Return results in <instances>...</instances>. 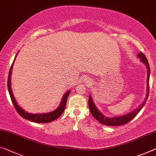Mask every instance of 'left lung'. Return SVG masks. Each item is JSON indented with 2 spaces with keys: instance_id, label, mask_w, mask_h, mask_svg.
Returning a JSON list of instances; mask_svg holds the SVG:
<instances>
[{
  "instance_id": "1",
  "label": "left lung",
  "mask_w": 156,
  "mask_h": 156,
  "mask_svg": "<svg viewBox=\"0 0 156 156\" xmlns=\"http://www.w3.org/2000/svg\"><path fill=\"white\" fill-rule=\"evenodd\" d=\"M138 58H140L141 61L142 63H144L147 66V95H146V98L144 99L142 104L140 105V106L136 108L134 111L130 112V113L127 114L126 115H123L122 116H116V117H112V118H109V117L105 116V115H103L99 110L97 109V107H95L94 102L93 101V99L90 95H89L88 98V107H89V109L93 116L94 118L98 120L100 123L103 124V125H106L108 126H118L124 125V124L128 123V122H130L132 119L135 118L136 116L141 109H142L144 105H145L147 100L148 97V93H149V76H150V68H149V64L147 61V58H146L142 51L137 55Z\"/></svg>"
}]
</instances>
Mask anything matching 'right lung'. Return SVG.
<instances>
[{"instance_id": "1", "label": "right lung", "mask_w": 156, "mask_h": 156, "mask_svg": "<svg viewBox=\"0 0 156 156\" xmlns=\"http://www.w3.org/2000/svg\"><path fill=\"white\" fill-rule=\"evenodd\" d=\"M14 60H15V58H14ZM12 67H13V63L12 65L10 70H9V73L8 75V88L9 95H10L12 102L13 105L14 106V107H15V109L16 110V112H18V114H20L21 116H22L23 119L29 120V121H33V122H35V123H50V122L54 121V120H56V119H58V117L61 116V114H63V112H64L65 108H66L67 100H68L69 94L70 93V90H69L68 91H67L66 93H65L63 98H62L61 100V104H60L58 108H57L56 110H54V111L51 112H49V113H46V114H29L28 112H25L24 110L21 109V107L17 105V102H16V100L15 98H14V96L12 93V88H11V80H10Z\"/></svg>"}]
</instances>
